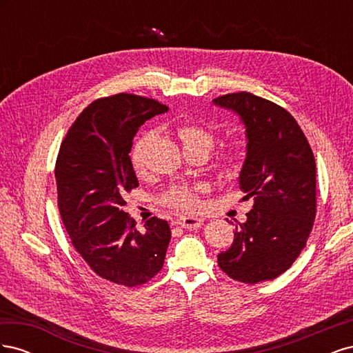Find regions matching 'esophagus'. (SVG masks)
I'll use <instances>...</instances> for the list:
<instances>
[{
    "label": "esophagus",
    "instance_id": "esophagus-1",
    "mask_svg": "<svg viewBox=\"0 0 353 353\" xmlns=\"http://www.w3.org/2000/svg\"><path fill=\"white\" fill-rule=\"evenodd\" d=\"M175 225L187 228V230H194V228H199L200 225H203V219L194 218V216H184V218L176 219Z\"/></svg>",
    "mask_w": 353,
    "mask_h": 353
}]
</instances>
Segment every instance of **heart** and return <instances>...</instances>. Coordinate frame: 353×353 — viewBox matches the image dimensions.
<instances>
[{
  "instance_id": "obj_1",
  "label": "heart",
  "mask_w": 353,
  "mask_h": 353,
  "mask_svg": "<svg viewBox=\"0 0 353 353\" xmlns=\"http://www.w3.org/2000/svg\"><path fill=\"white\" fill-rule=\"evenodd\" d=\"M178 135L184 144L185 152H209L215 145V135L208 128L197 123H184L178 128ZM147 137L143 135L135 141L131 150V163L135 172H143L144 169V150H145ZM218 165L223 170H231L236 166L237 156L230 148H223L218 153ZM160 203L163 206L179 210V212H193L199 206L196 191L185 185L169 187L163 194L160 196Z\"/></svg>"
}]
</instances>
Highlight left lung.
Masks as SVG:
<instances>
[{
	"label": "left lung",
	"mask_w": 353,
	"mask_h": 353,
	"mask_svg": "<svg viewBox=\"0 0 353 353\" xmlns=\"http://www.w3.org/2000/svg\"><path fill=\"white\" fill-rule=\"evenodd\" d=\"M237 112L248 134L240 174L244 199L253 197L245 222H237L231 248L218 254L230 279L258 284L285 272L305 249L316 215V165L294 117L281 105L250 92L213 100Z\"/></svg>",
	"instance_id": "left-lung-1"
}]
</instances>
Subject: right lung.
I'll list each match as a JSON object with an SVG mask.
<instances>
[{
	"instance_id": "add662e5",
	"label": "right lung",
	"mask_w": 353,
	"mask_h": 353,
	"mask_svg": "<svg viewBox=\"0 0 353 353\" xmlns=\"http://www.w3.org/2000/svg\"><path fill=\"white\" fill-rule=\"evenodd\" d=\"M168 105L135 94L94 100L63 138L56 160L57 205L73 248L101 279L137 287L163 268L170 228L156 216L138 231L123 210L138 187L132 140Z\"/></svg>"
}]
</instances>
